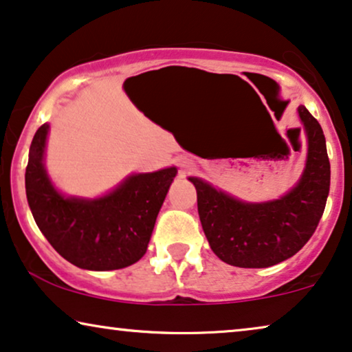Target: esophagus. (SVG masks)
Here are the masks:
<instances>
[{"label":"esophagus","instance_id":"esophagus-1","mask_svg":"<svg viewBox=\"0 0 352 352\" xmlns=\"http://www.w3.org/2000/svg\"><path fill=\"white\" fill-rule=\"evenodd\" d=\"M180 174L182 175H186L188 172H190L191 169H192V162H190L188 160H183V161H180Z\"/></svg>","mask_w":352,"mask_h":352}]
</instances>
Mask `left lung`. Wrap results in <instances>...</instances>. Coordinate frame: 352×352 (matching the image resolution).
Returning a JSON list of instances; mask_svg holds the SVG:
<instances>
[{
	"label": "left lung",
	"instance_id": "8db88e82",
	"mask_svg": "<svg viewBox=\"0 0 352 352\" xmlns=\"http://www.w3.org/2000/svg\"><path fill=\"white\" fill-rule=\"evenodd\" d=\"M308 137V160L300 182L280 199L242 202L201 178L197 212L210 249L221 261L239 268H268L294 256L314 234L330 190V162L318 120L298 107Z\"/></svg>",
	"mask_w": 352,
	"mask_h": 352
}]
</instances>
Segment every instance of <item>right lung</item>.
Returning <instances> with one entry per match:
<instances>
[{"mask_svg":"<svg viewBox=\"0 0 352 352\" xmlns=\"http://www.w3.org/2000/svg\"><path fill=\"white\" fill-rule=\"evenodd\" d=\"M47 131L43 124L34 133L25 170L27 199L38 228L78 268L110 271L133 265L145 255L177 169L131 175L98 199L65 197L44 169Z\"/></svg>","mask_w":352,"mask_h":352,"instance_id":"right-lung-1","label":"right lung"}]
</instances>
